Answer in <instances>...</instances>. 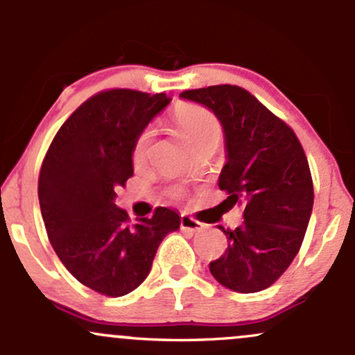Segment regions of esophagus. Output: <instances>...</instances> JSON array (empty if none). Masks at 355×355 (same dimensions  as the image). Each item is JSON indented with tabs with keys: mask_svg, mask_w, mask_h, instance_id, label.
Returning a JSON list of instances; mask_svg holds the SVG:
<instances>
[{
	"mask_svg": "<svg viewBox=\"0 0 355 355\" xmlns=\"http://www.w3.org/2000/svg\"><path fill=\"white\" fill-rule=\"evenodd\" d=\"M180 229L185 232H190V234H195V232H200L205 229V225H203L202 222H198V220L189 217V215H182Z\"/></svg>",
	"mask_w": 355,
	"mask_h": 355,
	"instance_id": "esophagus-1",
	"label": "esophagus"
}]
</instances>
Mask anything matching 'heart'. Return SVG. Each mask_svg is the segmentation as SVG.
<instances>
[{
  "instance_id": "1",
  "label": "heart",
  "mask_w": 355,
  "mask_h": 355,
  "mask_svg": "<svg viewBox=\"0 0 355 355\" xmlns=\"http://www.w3.org/2000/svg\"><path fill=\"white\" fill-rule=\"evenodd\" d=\"M175 123L193 150L205 145H218L222 140V126L211 112L198 105H182L175 112ZM153 140V130L148 128L137 138L133 146V160H145Z\"/></svg>"
}]
</instances>
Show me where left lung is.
Returning <instances> with one entry per match:
<instances>
[{"label": "left lung", "mask_w": 355, "mask_h": 355, "mask_svg": "<svg viewBox=\"0 0 355 355\" xmlns=\"http://www.w3.org/2000/svg\"><path fill=\"white\" fill-rule=\"evenodd\" d=\"M180 98L209 108L222 125L227 162L218 187L227 193V209L243 210L235 230L218 225L229 248L210 262V274L240 294L263 291L295 259L312 215L313 187L302 145L240 87L189 89Z\"/></svg>", "instance_id": "1"}]
</instances>
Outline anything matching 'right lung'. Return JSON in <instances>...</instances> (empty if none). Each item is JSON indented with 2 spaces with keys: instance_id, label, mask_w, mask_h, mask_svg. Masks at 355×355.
I'll return each instance as SVG.
<instances>
[{
  "instance_id": "right-lung-1",
  "label": "right lung",
  "mask_w": 355,
  "mask_h": 355,
  "mask_svg": "<svg viewBox=\"0 0 355 355\" xmlns=\"http://www.w3.org/2000/svg\"><path fill=\"white\" fill-rule=\"evenodd\" d=\"M165 93L110 89L85 101L53 138L38 180L43 222L68 272L108 297L130 294L150 274L157 248L180 229L177 210L158 207L130 225L115 205L133 175V146L170 103Z\"/></svg>"
}]
</instances>
